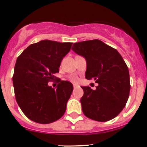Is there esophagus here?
<instances>
[{"mask_svg": "<svg viewBox=\"0 0 147 147\" xmlns=\"http://www.w3.org/2000/svg\"><path fill=\"white\" fill-rule=\"evenodd\" d=\"M78 86L77 85V84H73V87H74V89H75V88H77V87H78Z\"/></svg>", "mask_w": 147, "mask_h": 147, "instance_id": "obj_1", "label": "esophagus"}]
</instances>
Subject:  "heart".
<instances>
[{"label":"heart","mask_w":147,"mask_h":147,"mask_svg":"<svg viewBox=\"0 0 147 147\" xmlns=\"http://www.w3.org/2000/svg\"><path fill=\"white\" fill-rule=\"evenodd\" d=\"M70 80L72 81L73 82H77L78 81V78L77 77H72L70 78Z\"/></svg>","instance_id":"b5f03b06"}]
</instances>
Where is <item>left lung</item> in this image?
Listing matches in <instances>:
<instances>
[{
	"label": "left lung",
	"instance_id": "left-lung-1",
	"mask_svg": "<svg viewBox=\"0 0 147 147\" xmlns=\"http://www.w3.org/2000/svg\"><path fill=\"white\" fill-rule=\"evenodd\" d=\"M72 50L85 58L86 79L98 83L94 90L89 86L81 87L84 115L98 121L116 117L125 107L130 91L129 69L121 55L100 40L76 42Z\"/></svg>",
	"mask_w": 147,
	"mask_h": 147
}]
</instances>
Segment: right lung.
I'll return each instance as SVG.
<instances>
[{
    "instance_id": "obj_1",
    "label": "right lung",
    "mask_w": 147,
    "mask_h": 147,
    "mask_svg": "<svg viewBox=\"0 0 147 147\" xmlns=\"http://www.w3.org/2000/svg\"><path fill=\"white\" fill-rule=\"evenodd\" d=\"M72 45L43 40L28 46L17 58L13 77L15 96L24 115L32 121L50 124L65 114L73 85L60 80L53 88L47 83L59 72Z\"/></svg>"
}]
</instances>
